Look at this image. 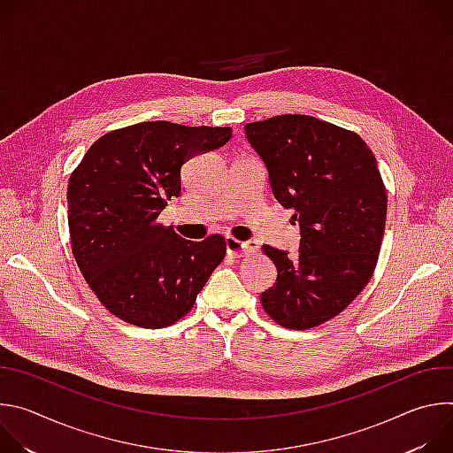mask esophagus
Returning <instances> with one entry per match:
<instances>
[{"mask_svg":"<svg viewBox=\"0 0 453 453\" xmlns=\"http://www.w3.org/2000/svg\"><path fill=\"white\" fill-rule=\"evenodd\" d=\"M226 250L233 256H245V254L256 252L257 243L256 242H240L233 236H226Z\"/></svg>","mask_w":453,"mask_h":453,"instance_id":"esophagus-1","label":"esophagus"}]
</instances>
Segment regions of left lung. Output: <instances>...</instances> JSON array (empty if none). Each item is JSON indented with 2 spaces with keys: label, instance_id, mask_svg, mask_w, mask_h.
Listing matches in <instances>:
<instances>
[{
  "label": "left lung",
  "instance_id": "8db88e82",
  "mask_svg": "<svg viewBox=\"0 0 453 453\" xmlns=\"http://www.w3.org/2000/svg\"><path fill=\"white\" fill-rule=\"evenodd\" d=\"M243 128L301 234L297 254L264 245L278 278L260 301L285 328L319 326L362 292L376 267L387 193L374 154L358 134L306 114Z\"/></svg>",
  "mask_w": 453,
  "mask_h": 453
}]
</instances>
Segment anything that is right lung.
I'll return each mask as SVG.
<instances>
[{
	"mask_svg": "<svg viewBox=\"0 0 453 453\" xmlns=\"http://www.w3.org/2000/svg\"><path fill=\"white\" fill-rule=\"evenodd\" d=\"M229 127L142 121L96 140L68 184L77 265L100 303L134 326L184 317L226 254L220 234L180 238L157 222L180 196L186 161L231 140Z\"/></svg>",
	"mask_w": 453,
	"mask_h": 453,
	"instance_id": "add662e5",
	"label": "right lung"
}]
</instances>
